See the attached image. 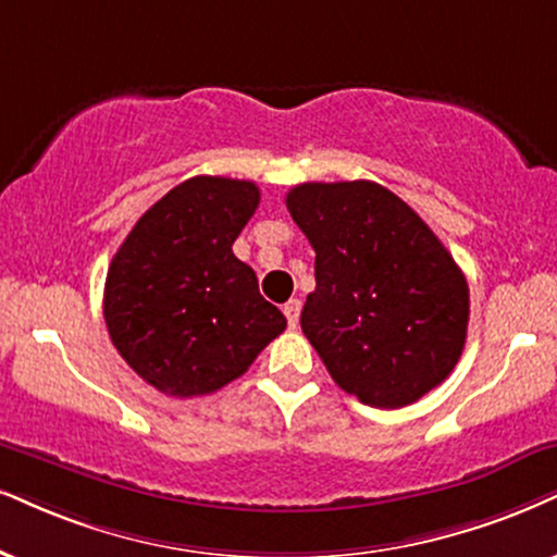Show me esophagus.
<instances>
[{
  "mask_svg": "<svg viewBox=\"0 0 557 557\" xmlns=\"http://www.w3.org/2000/svg\"><path fill=\"white\" fill-rule=\"evenodd\" d=\"M299 312H301V301H299V299H289V301H286V305H284L286 322H289L292 331L299 325Z\"/></svg>",
  "mask_w": 557,
  "mask_h": 557,
  "instance_id": "34e87169",
  "label": "esophagus"
}]
</instances>
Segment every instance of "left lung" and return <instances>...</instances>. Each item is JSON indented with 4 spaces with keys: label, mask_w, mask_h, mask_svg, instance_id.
Returning a JSON list of instances; mask_svg holds the SVG:
<instances>
[{
    "label": "left lung",
    "mask_w": 557,
    "mask_h": 557,
    "mask_svg": "<svg viewBox=\"0 0 557 557\" xmlns=\"http://www.w3.org/2000/svg\"><path fill=\"white\" fill-rule=\"evenodd\" d=\"M286 209L314 250L301 331L335 384L387 410L442 384L468 338L470 292L429 224L372 181L301 183Z\"/></svg>",
    "instance_id": "8db88e82"
}]
</instances>
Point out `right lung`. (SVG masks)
Wrapping results in <instances>:
<instances>
[{
    "label": "right lung",
    "mask_w": 557,
    "mask_h": 557,
    "mask_svg": "<svg viewBox=\"0 0 557 557\" xmlns=\"http://www.w3.org/2000/svg\"><path fill=\"white\" fill-rule=\"evenodd\" d=\"M258 203L256 183L196 175L164 194L113 256L102 297L108 333L160 393H216L284 333L286 318L232 252Z\"/></svg>",
    "instance_id": "add662e5"
}]
</instances>
